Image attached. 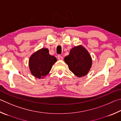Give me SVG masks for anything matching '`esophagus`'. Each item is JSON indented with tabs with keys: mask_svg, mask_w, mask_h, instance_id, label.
Segmentation results:
<instances>
[{
	"mask_svg": "<svg viewBox=\"0 0 121 121\" xmlns=\"http://www.w3.org/2000/svg\"><path fill=\"white\" fill-rule=\"evenodd\" d=\"M63 56H60V55H59V56H58V59L59 60H63Z\"/></svg>",
	"mask_w": 121,
	"mask_h": 121,
	"instance_id": "obj_1",
	"label": "esophagus"
}]
</instances>
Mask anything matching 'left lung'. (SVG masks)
Wrapping results in <instances>:
<instances>
[{"label":"left lung","mask_w":121,"mask_h":121,"mask_svg":"<svg viewBox=\"0 0 121 121\" xmlns=\"http://www.w3.org/2000/svg\"><path fill=\"white\" fill-rule=\"evenodd\" d=\"M64 60L69 70L78 77L87 74L93 62L88 51L81 45L72 48L69 54L65 57Z\"/></svg>","instance_id":"8db88e82"}]
</instances>
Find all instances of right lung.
Instances as JSON below:
<instances>
[{
	"mask_svg": "<svg viewBox=\"0 0 121 121\" xmlns=\"http://www.w3.org/2000/svg\"><path fill=\"white\" fill-rule=\"evenodd\" d=\"M56 58L49 54L47 48H42L30 56L28 65L30 73L36 78L43 79L51 70L56 62Z\"/></svg>",
	"mask_w": 121,
	"mask_h": 121,
	"instance_id": "obj_1",
	"label": "right lung"
}]
</instances>
